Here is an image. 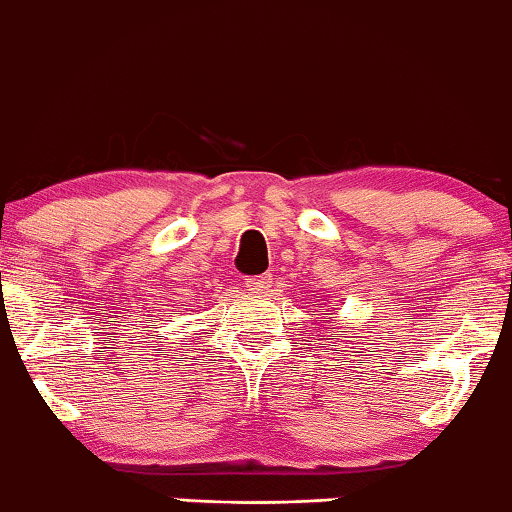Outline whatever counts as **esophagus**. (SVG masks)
Listing matches in <instances>:
<instances>
[{
	"label": "esophagus",
	"mask_w": 512,
	"mask_h": 512,
	"mask_svg": "<svg viewBox=\"0 0 512 512\" xmlns=\"http://www.w3.org/2000/svg\"><path fill=\"white\" fill-rule=\"evenodd\" d=\"M270 275H256V277H247V289L254 293H265L270 289Z\"/></svg>",
	"instance_id": "obj_1"
}]
</instances>
